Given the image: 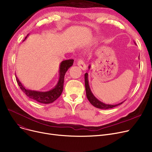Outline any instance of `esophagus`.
<instances>
[{
  "mask_svg": "<svg viewBox=\"0 0 152 152\" xmlns=\"http://www.w3.org/2000/svg\"><path fill=\"white\" fill-rule=\"evenodd\" d=\"M77 65H78V66L79 68H80L81 69H83V71H85L87 69V66L86 65V64L84 63L83 60H81V59L78 60V61H77Z\"/></svg>",
  "mask_w": 152,
  "mask_h": 152,
  "instance_id": "esophagus-1",
  "label": "esophagus"
}]
</instances>
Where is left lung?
Instances as JSON below:
<instances>
[{"label": "left lung", "mask_w": 152, "mask_h": 152, "mask_svg": "<svg viewBox=\"0 0 152 152\" xmlns=\"http://www.w3.org/2000/svg\"><path fill=\"white\" fill-rule=\"evenodd\" d=\"M91 66L89 65L88 68L89 69H90ZM84 80H85V87H86V95H87V99L89 100V101L90 102V103L91 104L94 106L95 107H96L97 108H100V109H108V108H112L113 107H117L119 105L122 104V103L124 102L123 101V102H121L119 103H118V104L116 105H110V104H105V103H103L102 102L100 101L99 100H98L96 97H95L94 94H92L90 86H89V80H88V73H86L84 75Z\"/></svg>", "instance_id": "8db88e82"}]
</instances>
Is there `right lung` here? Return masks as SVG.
<instances>
[{"mask_svg":"<svg viewBox=\"0 0 152 152\" xmlns=\"http://www.w3.org/2000/svg\"><path fill=\"white\" fill-rule=\"evenodd\" d=\"M29 34L26 36L25 39L23 40L25 41V40L28 37ZM74 60L70 59V60H66L62 61L59 66V79L58 81L55 85V86L50 89V91L42 92V91H33L26 89V87L22 84V83L20 81L17 76H16V79H17V83L20 86V89L22 91L24 92L27 96L30 98L33 99L34 100L38 102L41 103H45V104H48V103H50L53 102L55 100H57L62 93L63 89V85H64V78H65V75L68 69L71 66H73Z\"/></svg>","mask_w":152,"mask_h":152,"instance_id":"obj_1","label":"right lung"}]
</instances>
